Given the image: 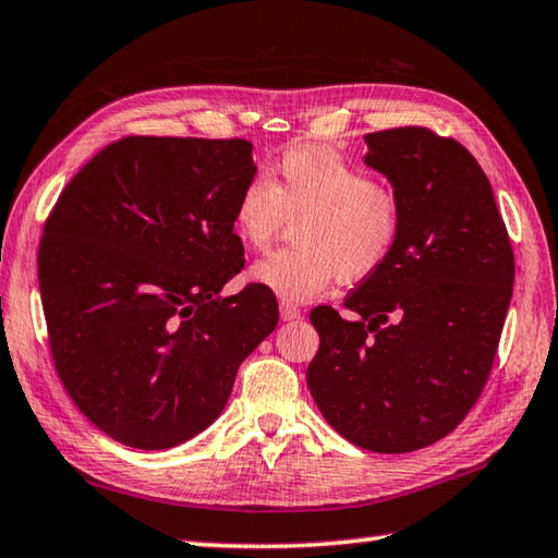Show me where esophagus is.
Returning a JSON list of instances; mask_svg holds the SVG:
<instances>
[{
    "mask_svg": "<svg viewBox=\"0 0 558 558\" xmlns=\"http://www.w3.org/2000/svg\"><path fill=\"white\" fill-rule=\"evenodd\" d=\"M300 316H302L300 307H294V304H290V302H286V300L280 302V319H282V322H298Z\"/></svg>",
    "mask_w": 558,
    "mask_h": 558,
    "instance_id": "esophagus-1",
    "label": "esophagus"
}]
</instances>
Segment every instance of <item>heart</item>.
Returning a JSON list of instances; mask_svg holds the SVG:
<instances>
[{"mask_svg":"<svg viewBox=\"0 0 558 558\" xmlns=\"http://www.w3.org/2000/svg\"><path fill=\"white\" fill-rule=\"evenodd\" d=\"M294 222V246L251 268V280L286 302H307L336 278H373L395 254L403 213L397 193L331 147H292L251 179L236 198L234 225L244 244L264 251Z\"/></svg>","mask_w":558,"mask_h":558,"instance_id":"1","label":"heart"}]
</instances>
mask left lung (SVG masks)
<instances>
[{
  "label": "left lung",
  "instance_id": "8db88e82",
  "mask_svg": "<svg viewBox=\"0 0 558 558\" xmlns=\"http://www.w3.org/2000/svg\"><path fill=\"white\" fill-rule=\"evenodd\" d=\"M365 163L401 203L395 254L343 302L312 310L307 387L322 416L369 452L401 454L452 433L498 351L515 258L478 161L428 128L365 135Z\"/></svg>",
  "mask_w": 558,
  "mask_h": 558
}]
</instances>
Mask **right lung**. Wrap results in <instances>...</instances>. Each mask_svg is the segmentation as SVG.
<instances>
[{
	"mask_svg": "<svg viewBox=\"0 0 558 558\" xmlns=\"http://www.w3.org/2000/svg\"><path fill=\"white\" fill-rule=\"evenodd\" d=\"M246 140L125 137L60 193L38 251L54 369L108 438L169 450L215 423L239 365L278 326L244 268L234 207L256 177Z\"/></svg>",
	"mask_w": 558,
	"mask_h": 558,
	"instance_id": "right-lung-1",
	"label": "right lung"
}]
</instances>
